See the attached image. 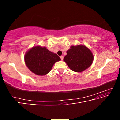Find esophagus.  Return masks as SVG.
<instances>
[{"instance_id":"1","label":"esophagus","mask_w":120,"mask_h":120,"mask_svg":"<svg viewBox=\"0 0 120 120\" xmlns=\"http://www.w3.org/2000/svg\"><path fill=\"white\" fill-rule=\"evenodd\" d=\"M60 58H61V60H63V59H64V56H60Z\"/></svg>"}]
</instances>
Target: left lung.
Returning <instances> with one entry per match:
<instances>
[{
  "label": "left lung",
  "mask_w": 120,
  "mask_h": 120,
  "mask_svg": "<svg viewBox=\"0 0 120 120\" xmlns=\"http://www.w3.org/2000/svg\"><path fill=\"white\" fill-rule=\"evenodd\" d=\"M67 54L64 61L71 70L75 72H82L89 68L93 61V56L90 50L84 45L72 46L67 51Z\"/></svg>",
  "instance_id": "8db88e82"
}]
</instances>
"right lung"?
<instances>
[{
	"label": "right lung",
	"mask_w": 120,
	"mask_h": 120,
	"mask_svg": "<svg viewBox=\"0 0 120 120\" xmlns=\"http://www.w3.org/2000/svg\"><path fill=\"white\" fill-rule=\"evenodd\" d=\"M24 59L28 68L40 76L47 74L54 63L61 60L56 54L40 46H34L26 52Z\"/></svg>",
	"instance_id": "obj_1"
}]
</instances>
